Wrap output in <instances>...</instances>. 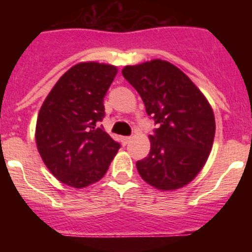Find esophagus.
<instances>
[{"mask_svg": "<svg viewBox=\"0 0 252 252\" xmlns=\"http://www.w3.org/2000/svg\"><path fill=\"white\" fill-rule=\"evenodd\" d=\"M131 141V136H124L122 137V142H124V145L128 144Z\"/></svg>", "mask_w": 252, "mask_h": 252, "instance_id": "esophagus-1", "label": "esophagus"}]
</instances>
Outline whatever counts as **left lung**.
<instances>
[{"instance_id": "obj_1", "label": "left lung", "mask_w": 252, "mask_h": 252, "mask_svg": "<svg viewBox=\"0 0 252 252\" xmlns=\"http://www.w3.org/2000/svg\"><path fill=\"white\" fill-rule=\"evenodd\" d=\"M122 75L139 92L159 128L150 135V153L136 162L140 177L159 190L189 184L212 150L215 113L190 78L166 60L126 65Z\"/></svg>"}]
</instances>
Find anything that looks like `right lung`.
<instances>
[{
  "label": "right lung",
  "mask_w": 252,
  "mask_h": 252,
  "mask_svg": "<svg viewBox=\"0 0 252 252\" xmlns=\"http://www.w3.org/2000/svg\"><path fill=\"white\" fill-rule=\"evenodd\" d=\"M117 66L82 62L66 70L46 95L35 128L37 151L50 173L72 188H86L106 174L120 149L95 124Z\"/></svg>",
  "instance_id": "right-lung-1"
}]
</instances>
